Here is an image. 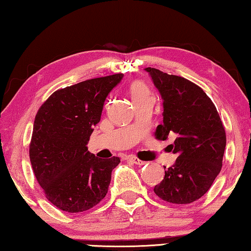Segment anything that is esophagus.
Here are the masks:
<instances>
[{
	"label": "esophagus",
	"mask_w": 251,
	"mask_h": 251,
	"mask_svg": "<svg viewBox=\"0 0 251 251\" xmlns=\"http://www.w3.org/2000/svg\"><path fill=\"white\" fill-rule=\"evenodd\" d=\"M127 158H128V160H129L130 162L134 163V164H136V165H144V164H145L144 161L140 160V158L135 156V155H129V156L127 157Z\"/></svg>",
	"instance_id": "1"
}]
</instances>
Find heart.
<instances>
[{"mask_svg":"<svg viewBox=\"0 0 251 251\" xmlns=\"http://www.w3.org/2000/svg\"><path fill=\"white\" fill-rule=\"evenodd\" d=\"M129 93H130V96H132V98H133V100H136V99H141V98H144L147 96H152L149 87H147L145 83L142 81L133 82L132 85H130Z\"/></svg>","mask_w":251,"mask_h":251,"instance_id":"obj_1","label":"heart"}]
</instances>
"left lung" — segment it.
Returning <instances> with one entry per match:
<instances>
[{
    "label": "left lung",
    "instance_id": "1",
    "mask_svg": "<svg viewBox=\"0 0 251 251\" xmlns=\"http://www.w3.org/2000/svg\"><path fill=\"white\" fill-rule=\"evenodd\" d=\"M145 70L163 99V124L155 136L165 141L169 134L176 135L172 147L177 158L154 192L170 203L188 204L204 196L220 173L225 127L212 100L196 83L151 67Z\"/></svg>",
    "mask_w": 251,
    "mask_h": 251
}]
</instances>
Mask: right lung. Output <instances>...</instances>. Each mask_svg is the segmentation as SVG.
I'll use <instances>...</instances> for the list:
<instances>
[{
	"mask_svg": "<svg viewBox=\"0 0 251 251\" xmlns=\"http://www.w3.org/2000/svg\"><path fill=\"white\" fill-rule=\"evenodd\" d=\"M124 77L116 74L59 89L35 115L30 143L33 173L46 198L62 211L89 210L105 198L119 157L88 151L106 97Z\"/></svg>",
	"mask_w": 251,
	"mask_h": 251,
	"instance_id": "1",
	"label": "right lung"
}]
</instances>
